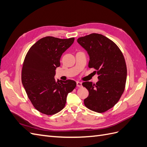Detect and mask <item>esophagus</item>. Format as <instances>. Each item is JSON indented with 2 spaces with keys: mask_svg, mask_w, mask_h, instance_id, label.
<instances>
[{
  "mask_svg": "<svg viewBox=\"0 0 147 147\" xmlns=\"http://www.w3.org/2000/svg\"><path fill=\"white\" fill-rule=\"evenodd\" d=\"M77 86L78 88L82 87V82H77Z\"/></svg>",
  "mask_w": 147,
  "mask_h": 147,
  "instance_id": "34e87169",
  "label": "esophagus"
}]
</instances>
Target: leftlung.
Instances as JSON below:
<instances>
[{
	"mask_svg": "<svg viewBox=\"0 0 147 147\" xmlns=\"http://www.w3.org/2000/svg\"><path fill=\"white\" fill-rule=\"evenodd\" d=\"M77 42L87 51L89 67L97 70L99 80L96 84L82 83L89 92L84 104L94 112H106L117 103L125 88L127 68L123 53L113 41L99 34L80 37Z\"/></svg>",
	"mask_w": 147,
	"mask_h": 147,
	"instance_id": "1",
	"label": "left lung"
}]
</instances>
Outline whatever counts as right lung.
Instances as JSON below:
<instances>
[{
    "label": "right lung",
    "instance_id": "1",
    "mask_svg": "<svg viewBox=\"0 0 147 147\" xmlns=\"http://www.w3.org/2000/svg\"><path fill=\"white\" fill-rule=\"evenodd\" d=\"M74 38L45 37L30 47L22 69V83L35 109L51 115L63 110L68 93L76 87L72 80L56 81V69L63 53L72 45Z\"/></svg>",
    "mask_w": 147,
    "mask_h": 147
}]
</instances>
